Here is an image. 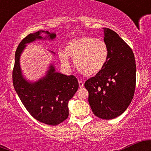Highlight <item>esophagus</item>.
<instances>
[{
  "instance_id": "1",
  "label": "esophagus",
  "mask_w": 151,
  "mask_h": 151,
  "mask_svg": "<svg viewBox=\"0 0 151 151\" xmlns=\"http://www.w3.org/2000/svg\"><path fill=\"white\" fill-rule=\"evenodd\" d=\"M79 86L80 88H82L84 86V82L82 81H79Z\"/></svg>"
}]
</instances>
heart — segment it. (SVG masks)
<instances>
[{
	"mask_svg": "<svg viewBox=\"0 0 151 151\" xmlns=\"http://www.w3.org/2000/svg\"><path fill=\"white\" fill-rule=\"evenodd\" d=\"M68 57L74 60L79 72L86 76H94L106 65L109 49L104 40L84 35L71 40L66 45L65 52H59L60 62L65 67L70 66Z\"/></svg>",
	"mask_w": 151,
	"mask_h": 151,
	"instance_id": "b5f03b06",
	"label": "heart"
}]
</instances>
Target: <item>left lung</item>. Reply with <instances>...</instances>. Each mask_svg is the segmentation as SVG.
Masks as SVG:
<instances>
[{
    "label": "left lung",
    "mask_w": 151,
    "mask_h": 151,
    "mask_svg": "<svg viewBox=\"0 0 151 151\" xmlns=\"http://www.w3.org/2000/svg\"><path fill=\"white\" fill-rule=\"evenodd\" d=\"M104 40L109 49L106 65L86 81L93 114L102 119L121 115L132 101L136 88V66L132 50L116 32L104 27Z\"/></svg>",
    "instance_id": "obj_1"
}]
</instances>
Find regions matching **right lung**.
<instances>
[{"label":"right lung","instance_id":"add662e5","mask_svg":"<svg viewBox=\"0 0 151 151\" xmlns=\"http://www.w3.org/2000/svg\"><path fill=\"white\" fill-rule=\"evenodd\" d=\"M41 33H45L46 37L42 38ZM55 37V32L44 30L26 36L15 52L13 71V86L22 104L36 120L51 126L58 125L68 117V102L79 88L77 79L73 75L67 76L57 72L51 64L45 76L31 82L22 75L20 58L26 44L47 38L52 40ZM51 52L54 53L52 51Z\"/></svg>","mask_w":151,"mask_h":151}]
</instances>
